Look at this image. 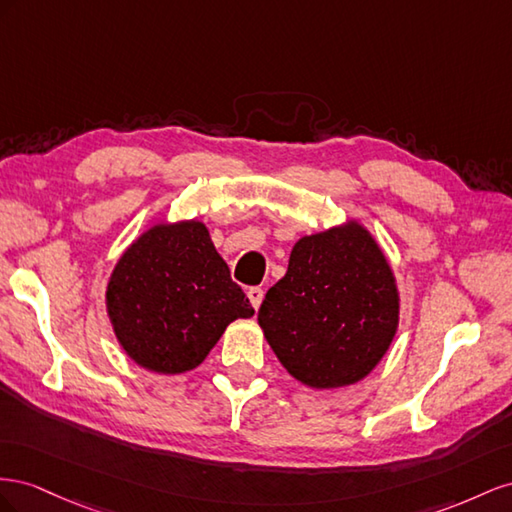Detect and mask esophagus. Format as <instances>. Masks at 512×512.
I'll use <instances>...</instances> for the list:
<instances>
[{"label":"esophagus","instance_id":"obj_1","mask_svg":"<svg viewBox=\"0 0 512 512\" xmlns=\"http://www.w3.org/2000/svg\"><path fill=\"white\" fill-rule=\"evenodd\" d=\"M246 296H248V300H251V304H253V309L257 311L259 306H261V300H264V289L261 287H248V291H246Z\"/></svg>","mask_w":512,"mask_h":512}]
</instances>
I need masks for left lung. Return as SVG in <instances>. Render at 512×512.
I'll return each mask as SVG.
<instances>
[{
    "label": "left lung",
    "mask_w": 512,
    "mask_h": 512,
    "mask_svg": "<svg viewBox=\"0 0 512 512\" xmlns=\"http://www.w3.org/2000/svg\"><path fill=\"white\" fill-rule=\"evenodd\" d=\"M257 319L291 375L311 388H339L369 375L386 354L399 294L371 233L349 223L296 242Z\"/></svg>",
    "instance_id": "8db88e82"
}]
</instances>
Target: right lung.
<instances>
[{
    "label": "right lung",
    "instance_id": "add662e5",
    "mask_svg": "<svg viewBox=\"0 0 512 512\" xmlns=\"http://www.w3.org/2000/svg\"><path fill=\"white\" fill-rule=\"evenodd\" d=\"M107 311L124 352L169 375L195 369L233 319L255 313L197 221L156 225L130 244L111 274Z\"/></svg>",
    "mask_w": 512,
    "mask_h": 512
}]
</instances>
